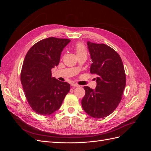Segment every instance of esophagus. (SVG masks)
Listing matches in <instances>:
<instances>
[{
  "instance_id": "1",
  "label": "esophagus",
  "mask_w": 151,
  "mask_h": 151,
  "mask_svg": "<svg viewBox=\"0 0 151 151\" xmlns=\"http://www.w3.org/2000/svg\"><path fill=\"white\" fill-rule=\"evenodd\" d=\"M71 86H72V87H79V85L77 84H71Z\"/></svg>"
}]
</instances>
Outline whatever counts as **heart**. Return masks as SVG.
<instances>
[{"mask_svg":"<svg viewBox=\"0 0 151 151\" xmlns=\"http://www.w3.org/2000/svg\"><path fill=\"white\" fill-rule=\"evenodd\" d=\"M75 51L77 56L82 54H87L86 47L83 43H77L75 46Z\"/></svg>","mask_w":151,"mask_h":151,"instance_id":"b5f03b06","label":"heart"}]
</instances>
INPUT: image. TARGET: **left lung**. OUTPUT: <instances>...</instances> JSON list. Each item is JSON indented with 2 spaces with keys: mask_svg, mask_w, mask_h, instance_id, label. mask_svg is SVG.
<instances>
[{
  "mask_svg": "<svg viewBox=\"0 0 151 151\" xmlns=\"http://www.w3.org/2000/svg\"><path fill=\"white\" fill-rule=\"evenodd\" d=\"M92 64L90 72L98 76L94 89L84 86L86 94L81 101L86 113L95 118L110 115L122 99L126 76L121 57L105 44L88 42Z\"/></svg>",
  "mask_w": 151,
  "mask_h": 151,
  "instance_id": "1",
  "label": "left lung"
}]
</instances>
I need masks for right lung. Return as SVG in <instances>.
I'll use <instances>...</instances> for the list:
<instances>
[{
	"mask_svg": "<svg viewBox=\"0 0 151 151\" xmlns=\"http://www.w3.org/2000/svg\"><path fill=\"white\" fill-rule=\"evenodd\" d=\"M70 40L50 37L40 41L26 53L21 82L31 108L42 115H52L60 108L70 85L52 76L63 49Z\"/></svg>",
	"mask_w": 151,
	"mask_h": 151,
	"instance_id": "obj_1",
	"label": "right lung"
}]
</instances>
